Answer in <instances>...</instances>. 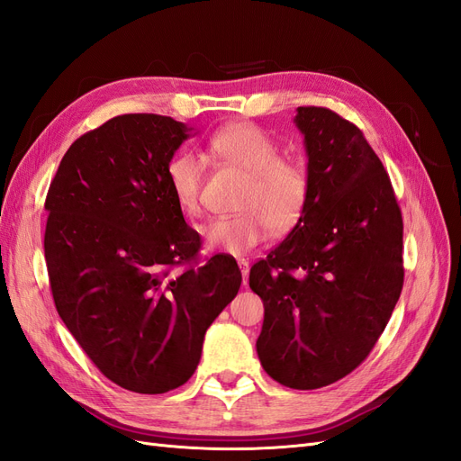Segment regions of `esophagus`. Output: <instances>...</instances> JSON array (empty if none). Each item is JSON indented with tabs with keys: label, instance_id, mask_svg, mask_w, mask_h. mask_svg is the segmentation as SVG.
Listing matches in <instances>:
<instances>
[{
	"label": "esophagus",
	"instance_id": "1",
	"mask_svg": "<svg viewBox=\"0 0 461 461\" xmlns=\"http://www.w3.org/2000/svg\"><path fill=\"white\" fill-rule=\"evenodd\" d=\"M239 267H240L242 276H244V285H248V275H249V263H248V259H239Z\"/></svg>",
	"mask_w": 461,
	"mask_h": 461
}]
</instances>
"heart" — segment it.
Masks as SVG:
<instances>
[{
	"label": "heart",
	"mask_w": 461,
	"mask_h": 461,
	"mask_svg": "<svg viewBox=\"0 0 461 461\" xmlns=\"http://www.w3.org/2000/svg\"><path fill=\"white\" fill-rule=\"evenodd\" d=\"M215 158L246 175L240 192V213L215 217L200 227L205 246L213 252L240 256L259 244L267 230L288 232L298 225L312 196L308 167L281 158V148L254 122H230L207 142ZM167 186L183 213L202 212L203 163L192 151H178L165 167Z\"/></svg>",
	"instance_id": "1"
}]
</instances>
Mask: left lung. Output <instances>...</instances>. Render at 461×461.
<instances>
[{
    "instance_id": "obj_1",
    "label": "left lung",
    "mask_w": 461,
    "mask_h": 461,
    "mask_svg": "<svg viewBox=\"0 0 461 461\" xmlns=\"http://www.w3.org/2000/svg\"><path fill=\"white\" fill-rule=\"evenodd\" d=\"M312 196L298 225L249 269L263 300L256 342L276 383L313 390L364 361L403 285L402 213L364 132L327 107H298Z\"/></svg>"
}]
</instances>
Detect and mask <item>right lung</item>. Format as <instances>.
Segmentation results:
<instances>
[{
    "mask_svg": "<svg viewBox=\"0 0 461 461\" xmlns=\"http://www.w3.org/2000/svg\"><path fill=\"white\" fill-rule=\"evenodd\" d=\"M192 129L119 115L67 149L48 198L44 252L55 308L109 381L140 394L185 384L205 330L239 294L230 256L198 263L165 167Z\"/></svg>",
    "mask_w": 461,
    "mask_h": 461,
    "instance_id": "1",
    "label": "right lung"
}]
</instances>
